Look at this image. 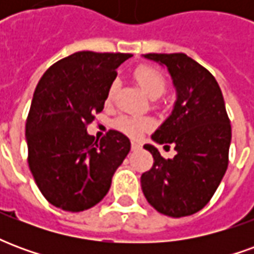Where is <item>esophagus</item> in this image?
<instances>
[{"mask_svg": "<svg viewBox=\"0 0 254 254\" xmlns=\"http://www.w3.org/2000/svg\"><path fill=\"white\" fill-rule=\"evenodd\" d=\"M130 145H132L133 151H134V149H138V148H140V147H141V145H140V144H138L137 141H132V143H130Z\"/></svg>", "mask_w": 254, "mask_h": 254, "instance_id": "obj_1", "label": "esophagus"}]
</instances>
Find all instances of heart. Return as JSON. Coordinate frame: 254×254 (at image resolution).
Here are the masks:
<instances>
[{"label":"heart","mask_w":254,"mask_h":254,"mask_svg":"<svg viewBox=\"0 0 254 254\" xmlns=\"http://www.w3.org/2000/svg\"><path fill=\"white\" fill-rule=\"evenodd\" d=\"M133 76H134L136 81L140 84V87L145 91V94L148 95L149 98H158L165 92L166 78L155 67L148 66V65H140V66L134 69ZM117 85H118L117 80H113L109 84L107 91H106V103H111V100L114 98V94L117 91ZM154 125V120L148 118V117L138 118V117L121 116L113 122V127H116L117 130L125 133L130 137H138L141 133L152 129Z\"/></svg>","instance_id":"b5f03b06"}]
</instances>
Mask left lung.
<instances>
[{"mask_svg":"<svg viewBox=\"0 0 254 254\" xmlns=\"http://www.w3.org/2000/svg\"><path fill=\"white\" fill-rule=\"evenodd\" d=\"M144 57L165 64L176 85L174 110L152 138L169 148L174 145L177 155L165 159L145 144L154 165L141 176V189L160 213L193 215L212 198L229 166L231 125L223 95L212 74L184 53Z\"/></svg>","mask_w":254,"mask_h":254,"instance_id":"1","label":"left lung"}]
</instances>
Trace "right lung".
Here are the masks:
<instances>
[{
	"label": "right lung",
	"mask_w": 254,
	"mask_h": 254,
	"mask_svg": "<svg viewBox=\"0 0 254 254\" xmlns=\"http://www.w3.org/2000/svg\"><path fill=\"white\" fill-rule=\"evenodd\" d=\"M127 53L77 52L47 69L25 124L28 166L47 201L80 212L103 198L130 151L129 138L109 130L95 141L87 127L103 110L106 91Z\"/></svg>",
	"instance_id": "right-lung-1"
}]
</instances>
